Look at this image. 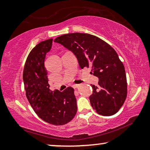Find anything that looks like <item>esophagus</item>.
<instances>
[{
    "label": "esophagus",
    "instance_id": "obj_1",
    "mask_svg": "<svg viewBox=\"0 0 150 150\" xmlns=\"http://www.w3.org/2000/svg\"><path fill=\"white\" fill-rule=\"evenodd\" d=\"M73 88H75V89H77V88L79 87V84H75V85H73Z\"/></svg>",
    "mask_w": 150,
    "mask_h": 150
}]
</instances>
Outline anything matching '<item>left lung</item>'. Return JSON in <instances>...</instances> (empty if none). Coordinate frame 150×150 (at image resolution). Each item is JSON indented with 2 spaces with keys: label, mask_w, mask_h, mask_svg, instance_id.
Returning <instances> with one entry per match:
<instances>
[{
  "label": "left lung",
  "mask_w": 150,
  "mask_h": 150,
  "mask_svg": "<svg viewBox=\"0 0 150 150\" xmlns=\"http://www.w3.org/2000/svg\"><path fill=\"white\" fill-rule=\"evenodd\" d=\"M58 42L74 53L80 67H91V74L99 78V86L91 85V105L99 115H114L127 97L125 67L117 53L108 43L87 33H69L57 37Z\"/></svg>",
  "instance_id": "1"
}]
</instances>
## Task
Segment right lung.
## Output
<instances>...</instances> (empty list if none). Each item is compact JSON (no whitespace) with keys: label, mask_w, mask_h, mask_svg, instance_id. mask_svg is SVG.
<instances>
[{"label":"right lung","mask_w":150,"mask_h":150,"mask_svg":"<svg viewBox=\"0 0 150 150\" xmlns=\"http://www.w3.org/2000/svg\"><path fill=\"white\" fill-rule=\"evenodd\" d=\"M52 42L53 39L39 42L28 54L23 70L24 86L28 101L37 115L50 124L63 125L75 116L77 99L71 87L61 92L49 89L44 63Z\"/></svg>","instance_id":"add662e5"}]
</instances>
